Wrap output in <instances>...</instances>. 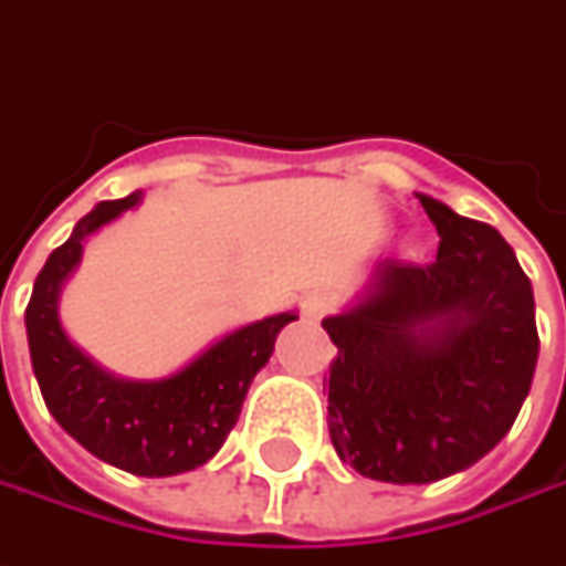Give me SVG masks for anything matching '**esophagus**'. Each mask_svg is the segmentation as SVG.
<instances>
[{
	"label": "esophagus",
	"mask_w": 566,
	"mask_h": 566,
	"mask_svg": "<svg viewBox=\"0 0 566 566\" xmlns=\"http://www.w3.org/2000/svg\"><path fill=\"white\" fill-rule=\"evenodd\" d=\"M334 312V302L327 298V295H305L302 298V317H308V321H321L324 315H331Z\"/></svg>",
	"instance_id": "esophagus-1"
}]
</instances>
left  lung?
Segmentation results:
<instances>
[{
  "mask_svg": "<svg viewBox=\"0 0 566 566\" xmlns=\"http://www.w3.org/2000/svg\"><path fill=\"white\" fill-rule=\"evenodd\" d=\"M431 264H390L353 312L324 321L337 356L327 424L339 460L394 485L479 463L520 412L538 359L535 302L504 235L419 198Z\"/></svg>",
  "mask_w": 566,
  "mask_h": 566,
  "instance_id": "8db88e82",
  "label": "left lung"
}]
</instances>
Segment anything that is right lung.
<instances>
[{"instance_id": "1", "label": "right lung", "mask_w": 566, "mask_h": 566, "mask_svg": "<svg viewBox=\"0 0 566 566\" xmlns=\"http://www.w3.org/2000/svg\"><path fill=\"white\" fill-rule=\"evenodd\" d=\"M142 191L99 201L77 220L65 245L46 258L24 312L28 346L40 394L53 419L84 450L132 475H179L207 463L242 412L251 378L271 359L276 334L298 315L264 317L213 343L205 356L164 380H119L106 375L65 337L55 298L94 229L138 205Z\"/></svg>"}]
</instances>
